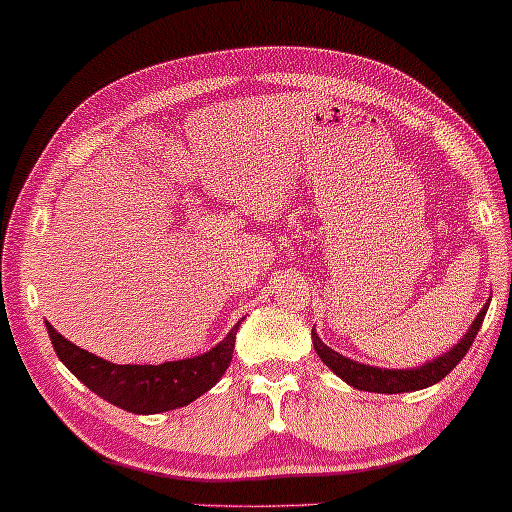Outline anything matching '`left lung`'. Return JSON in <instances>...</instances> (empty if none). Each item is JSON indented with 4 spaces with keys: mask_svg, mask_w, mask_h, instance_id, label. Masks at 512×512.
<instances>
[{
    "mask_svg": "<svg viewBox=\"0 0 512 512\" xmlns=\"http://www.w3.org/2000/svg\"><path fill=\"white\" fill-rule=\"evenodd\" d=\"M489 303H485L478 317L468 328V333L461 338L457 345H454L450 352L440 354L438 359H433L429 363L419 368H410V370H389V368H375V366H366V363H359L354 359H347L335 352V349L326 347L317 333L312 331V342L314 349H317L319 359L326 363L328 368L333 370L335 375L342 377L347 384H352L354 389L359 391H375V394H403V391H417V389H426L431 384H436L443 380L447 373H452L454 366L464 359L468 349H471L475 335H478L482 319H485Z\"/></svg>",
    "mask_w": 512,
    "mask_h": 512,
    "instance_id": "obj_1",
    "label": "left lung"
}]
</instances>
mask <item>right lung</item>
I'll return each instance as SVG.
<instances>
[{
	"mask_svg": "<svg viewBox=\"0 0 512 512\" xmlns=\"http://www.w3.org/2000/svg\"><path fill=\"white\" fill-rule=\"evenodd\" d=\"M46 328L58 359L90 391H95L97 396L116 408L135 412V415H158V412L184 408L221 380V375L233 361L240 321L209 352L193 356V359L167 361L160 366H130V363L118 366V363L104 361L100 356L76 347L74 342L62 338L51 324Z\"/></svg>",
	"mask_w": 512,
	"mask_h": 512,
	"instance_id": "right-lung-1",
	"label": "right lung"
}]
</instances>
